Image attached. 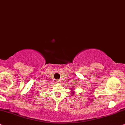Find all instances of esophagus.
Instances as JSON below:
<instances>
[{
    "label": "esophagus",
    "instance_id": "1",
    "mask_svg": "<svg viewBox=\"0 0 125 125\" xmlns=\"http://www.w3.org/2000/svg\"><path fill=\"white\" fill-rule=\"evenodd\" d=\"M61 82V80H60V79L56 80V83H60Z\"/></svg>",
    "mask_w": 125,
    "mask_h": 125
}]
</instances>
